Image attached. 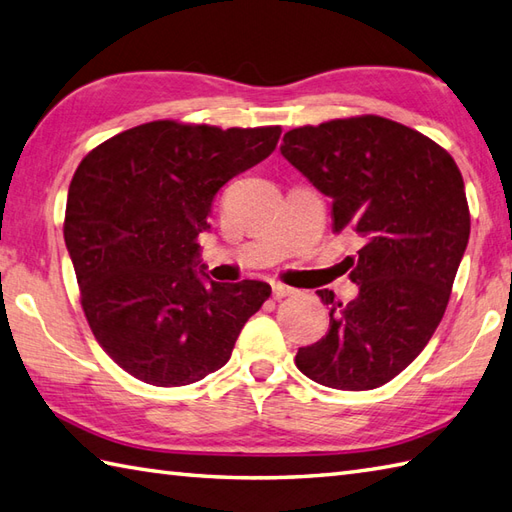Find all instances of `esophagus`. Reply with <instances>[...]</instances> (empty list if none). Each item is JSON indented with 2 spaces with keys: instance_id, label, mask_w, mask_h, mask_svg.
<instances>
[{
  "instance_id": "34e87169",
  "label": "esophagus",
  "mask_w": 512,
  "mask_h": 512,
  "mask_svg": "<svg viewBox=\"0 0 512 512\" xmlns=\"http://www.w3.org/2000/svg\"><path fill=\"white\" fill-rule=\"evenodd\" d=\"M292 292H295V288L284 286V284H273V297H275V299H284V297H290Z\"/></svg>"
}]
</instances>
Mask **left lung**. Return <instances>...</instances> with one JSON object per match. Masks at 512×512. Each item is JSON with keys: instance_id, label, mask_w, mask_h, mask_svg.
<instances>
[{"instance_id": "1", "label": "left lung", "mask_w": 512, "mask_h": 512, "mask_svg": "<svg viewBox=\"0 0 512 512\" xmlns=\"http://www.w3.org/2000/svg\"><path fill=\"white\" fill-rule=\"evenodd\" d=\"M281 154L332 198L334 233L356 237L358 295L330 306V330L295 363L325 387L363 391L398 376L436 332L469 244L471 215L455 160L383 116L290 129Z\"/></svg>"}]
</instances>
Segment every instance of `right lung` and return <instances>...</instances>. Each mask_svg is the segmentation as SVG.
I'll return each instance as SVG.
<instances>
[{
  "label": "right lung",
  "mask_w": 512,
  "mask_h": 512,
  "mask_svg": "<svg viewBox=\"0 0 512 512\" xmlns=\"http://www.w3.org/2000/svg\"><path fill=\"white\" fill-rule=\"evenodd\" d=\"M281 127L154 121L92 149L76 167L63 237L90 328L112 361L156 387L226 365L266 281L217 284L200 266L215 193L273 154Z\"/></svg>",
  "instance_id": "1"
}]
</instances>
